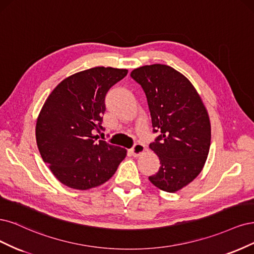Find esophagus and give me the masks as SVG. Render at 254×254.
Wrapping results in <instances>:
<instances>
[{
    "mask_svg": "<svg viewBox=\"0 0 254 254\" xmlns=\"http://www.w3.org/2000/svg\"><path fill=\"white\" fill-rule=\"evenodd\" d=\"M144 152V145L142 143H136L132 149H130V153L134 157H138L139 155H141Z\"/></svg>",
    "mask_w": 254,
    "mask_h": 254,
    "instance_id": "1",
    "label": "esophagus"
}]
</instances>
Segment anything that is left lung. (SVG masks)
I'll use <instances>...</instances> for the list:
<instances>
[{
    "instance_id": "left-lung-1",
    "label": "left lung",
    "mask_w": 254,
    "mask_h": 254,
    "mask_svg": "<svg viewBox=\"0 0 254 254\" xmlns=\"http://www.w3.org/2000/svg\"><path fill=\"white\" fill-rule=\"evenodd\" d=\"M148 100L153 132L158 133L150 149L160 168L150 182L174 193L196 178L207 160L211 126L195 87L183 73L163 64L144 65L130 72Z\"/></svg>"
}]
</instances>
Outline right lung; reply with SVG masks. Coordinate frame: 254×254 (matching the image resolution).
Masks as SVG:
<instances>
[{
  "instance_id": "1",
  "label": "right lung",
  "mask_w": 254,
  "mask_h": 254,
  "mask_svg": "<svg viewBox=\"0 0 254 254\" xmlns=\"http://www.w3.org/2000/svg\"><path fill=\"white\" fill-rule=\"evenodd\" d=\"M127 69L98 66L64 79L41 110L36 138L41 157L59 182L87 190L108 182L127 150L95 134L103 130L105 95Z\"/></svg>"
}]
</instances>
